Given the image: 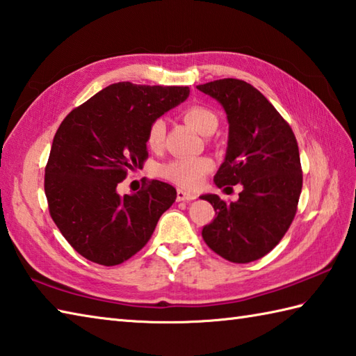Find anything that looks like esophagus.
<instances>
[{
    "label": "esophagus",
    "mask_w": 356,
    "mask_h": 356,
    "mask_svg": "<svg viewBox=\"0 0 356 356\" xmlns=\"http://www.w3.org/2000/svg\"><path fill=\"white\" fill-rule=\"evenodd\" d=\"M197 196L194 193L190 191H185V190H177V200L179 202H190L194 200Z\"/></svg>",
    "instance_id": "1"
}]
</instances>
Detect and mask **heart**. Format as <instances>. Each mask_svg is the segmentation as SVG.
Returning a JSON list of instances; mask_svg holds the SVG:
<instances>
[{
    "label": "heart",
    "instance_id": "1",
    "mask_svg": "<svg viewBox=\"0 0 356 356\" xmlns=\"http://www.w3.org/2000/svg\"><path fill=\"white\" fill-rule=\"evenodd\" d=\"M184 118L191 124V127L199 131L200 134H211L219 124L218 115L211 109L205 106H190L184 111ZM166 134V123L163 118H156L152 120L148 132H146V143L149 148L157 149L162 146ZM213 160L208 157H193L184 156L170 160V162L162 163L157 168L160 177H163L168 182L176 184L184 188H196L200 185L202 180L208 172L213 170Z\"/></svg>",
    "mask_w": 356,
    "mask_h": 356
}]
</instances>
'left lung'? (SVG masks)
<instances>
[{"label": "left lung", "instance_id": "1", "mask_svg": "<svg viewBox=\"0 0 356 356\" xmlns=\"http://www.w3.org/2000/svg\"><path fill=\"white\" fill-rule=\"evenodd\" d=\"M197 89L224 106L229 124L227 156L214 184L243 188L229 204L216 194L202 196L216 211L202 238L229 262L257 261L280 243L295 219L302 190L296 137L273 104L247 81L222 79Z\"/></svg>", "mask_w": 356, "mask_h": 356}]
</instances>
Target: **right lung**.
I'll return each instance as SVG.
<instances>
[{
    "mask_svg": "<svg viewBox=\"0 0 356 356\" xmlns=\"http://www.w3.org/2000/svg\"><path fill=\"white\" fill-rule=\"evenodd\" d=\"M188 94V86L114 83L72 109L55 132L44 170L49 213L88 261L106 267L128 261L176 200V190L160 180L123 197L117 185L148 159L151 122Z\"/></svg>",
    "mask_w": 356,
    "mask_h": 356,
    "instance_id": "add662e5",
    "label": "right lung"
}]
</instances>
